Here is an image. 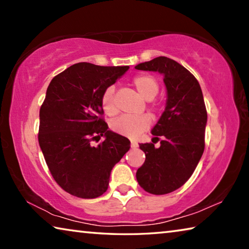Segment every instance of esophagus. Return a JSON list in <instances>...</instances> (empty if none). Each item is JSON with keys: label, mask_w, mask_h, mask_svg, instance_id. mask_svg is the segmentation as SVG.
<instances>
[{"label": "esophagus", "mask_w": 249, "mask_h": 249, "mask_svg": "<svg viewBox=\"0 0 249 249\" xmlns=\"http://www.w3.org/2000/svg\"><path fill=\"white\" fill-rule=\"evenodd\" d=\"M130 147H132V148H133V149H136V148H137V147H138V144H137V142H134V141H132V142H130Z\"/></svg>", "instance_id": "1"}]
</instances>
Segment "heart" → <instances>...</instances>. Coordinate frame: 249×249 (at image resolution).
<instances>
[{"label": "heart", "instance_id": "obj_1", "mask_svg": "<svg viewBox=\"0 0 249 249\" xmlns=\"http://www.w3.org/2000/svg\"><path fill=\"white\" fill-rule=\"evenodd\" d=\"M133 86L142 99L153 100L159 91V83L154 77L148 74L137 75L133 79ZM101 105L107 115H114L117 108L114 101V88L108 87L101 96ZM150 119L148 115H121L112 121L111 127L115 133L123 136L135 138L149 127Z\"/></svg>", "mask_w": 249, "mask_h": 249}]
</instances>
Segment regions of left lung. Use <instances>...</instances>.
<instances>
[{"instance_id":"left-lung-1","label":"left lung","mask_w":249,"mask_h":249,"mask_svg":"<svg viewBox=\"0 0 249 249\" xmlns=\"http://www.w3.org/2000/svg\"><path fill=\"white\" fill-rule=\"evenodd\" d=\"M135 69L163 75L167 90L165 111L151 129L153 144H140L146 159L136 178L151 195H167L187 182L204 151L208 114L197 80L183 66L167 57L138 64Z\"/></svg>"}]
</instances>
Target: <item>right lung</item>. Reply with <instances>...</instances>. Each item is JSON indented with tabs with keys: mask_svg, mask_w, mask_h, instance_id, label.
<instances>
[{
	"mask_svg": "<svg viewBox=\"0 0 249 249\" xmlns=\"http://www.w3.org/2000/svg\"><path fill=\"white\" fill-rule=\"evenodd\" d=\"M128 68L79 62L49 83L39 111V146L53 179L74 196H102L113 167L129 149L127 138L109 130L100 117L104 90ZM102 136V143L90 146Z\"/></svg>",
	"mask_w": 249,
	"mask_h": 249,
	"instance_id": "1",
	"label": "right lung"
}]
</instances>
